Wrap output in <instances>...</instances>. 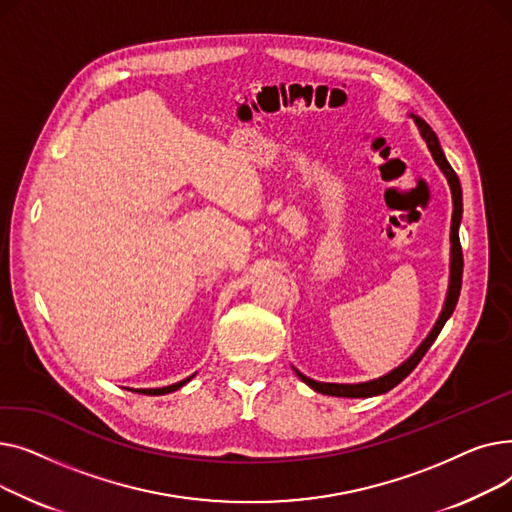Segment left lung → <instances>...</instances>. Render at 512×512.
Here are the masks:
<instances>
[{"mask_svg":"<svg viewBox=\"0 0 512 512\" xmlns=\"http://www.w3.org/2000/svg\"><path fill=\"white\" fill-rule=\"evenodd\" d=\"M415 124L419 126V132L423 141L427 143V149L432 151V157L436 164L440 166V170L444 172L448 184H450V193H452V224H450V282H448V292H446V301L442 307V313L436 321V326L432 328V332L427 334V338L419 344L417 351L402 363L396 369H392L390 373L382 375L378 380H371V382H363V384H326V382H315L307 375H303L299 369H294V373L299 375V378L311 386L315 392L321 394H328V396H344V398H367V396H378L384 394L388 390H392L394 386H398L402 380L407 378V375L419 365V361L423 359V355L429 351V346L434 344V340L438 338V334L442 332L444 324L448 321V317L452 315L456 301H459V294H461V284H463V249H461V240H459V226H461V218H463V193H461V182L459 176L454 174V170L450 168L448 159L440 147V141L436 137V132L429 128V124L425 120H421L419 116H413Z\"/></svg>","mask_w":512,"mask_h":512,"instance_id":"obj_1","label":"left lung"}]
</instances>
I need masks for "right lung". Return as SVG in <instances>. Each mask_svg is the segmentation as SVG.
I'll use <instances>...</instances> for the list:
<instances>
[{
  "label": "right lung",
  "mask_w": 512,
  "mask_h": 512,
  "mask_svg": "<svg viewBox=\"0 0 512 512\" xmlns=\"http://www.w3.org/2000/svg\"><path fill=\"white\" fill-rule=\"evenodd\" d=\"M191 380H193V375H191V378L182 380V382H176V384H172V386H164V388H145V390H137V392H139V394H149V396H159V394H168V392H174V390L182 388L186 382H191Z\"/></svg>",
  "instance_id": "obj_1"
}]
</instances>
